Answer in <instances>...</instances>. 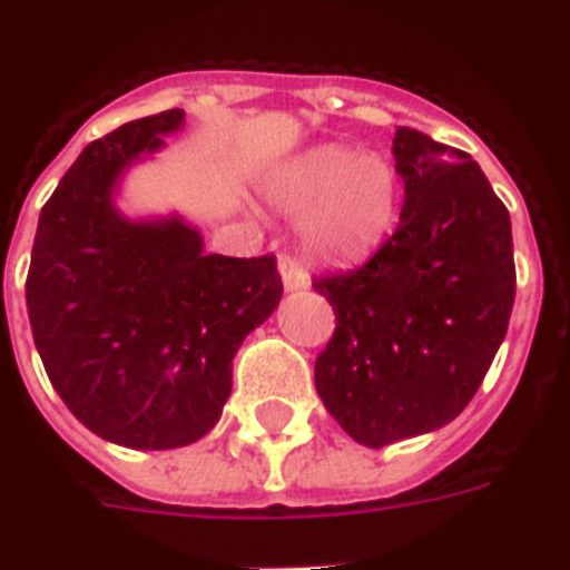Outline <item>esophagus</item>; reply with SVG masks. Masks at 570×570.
<instances>
[{
    "mask_svg": "<svg viewBox=\"0 0 570 570\" xmlns=\"http://www.w3.org/2000/svg\"><path fill=\"white\" fill-rule=\"evenodd\" d=\"M277 272H281V284H284L286 293H298V289H307L309 286V277L304 272L301 263H295L293 257H281L277 263Z\"/></svg>",
    "mask_w": 570,
    "mask_h": 570,
    "instance_id": "34e87169",
    "label": "esophagus"
}]
</instances>
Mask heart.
Returning a JSON list of instances; mask_svg holds the SVG:
<instances>
[{
	"instance_id": "b5f03b06",
	"label": "heart",
	"mask_w": 570,
	"mask_h": 570,
	"mask_svg": "<svg viewBox=\"0 0 570 570\" xmlns=\"http://www.w3.org/2000/svg\"><path fill=\"white\" fill-rule=\"evenodd\" d=\"M272 205L301 216V245L325 263H360L392 234L404 178L381 151L316 146L281 164L266 180Z\"/></svg>"
}]
</instances>
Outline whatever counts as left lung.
Instances as JSON below:
<instances>
[{
  "label": "left lung",
  "instance_id": "1",
  "mask_svg": "<svg viewBox=\"0 0 570 570\" xmlns=\"http://www.w3.org/2000/svg\"><path fill=\"white\" fill-rule=\"evenodd\" d=\"M401 222L372 261L316 281L336 333L316 392L365 448L413 439L469 406L515 301L512 222L471 155L397 128Z\"/></svg>",
  "mask_w": 570,
  "mask_h": 570
}]
</instances>
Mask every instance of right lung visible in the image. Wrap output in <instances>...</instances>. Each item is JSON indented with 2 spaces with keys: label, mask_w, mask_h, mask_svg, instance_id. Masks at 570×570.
<instances>
[{
  "label": "right lung",
  "mask_w": 570,
  "mask_h": 570,
  "mask_svg": "<svg viewBox=\"0 0 570 570\" xmlns=\"http://www.w3.org/2000/svg\"><path fill=\"white\" fill-rule=\"evenodd\" d=\"M184 128V110L90 142L37 222L26 307L60 401L134 451L193 445L219 421L234 357L281 304L275 257L205 252L180 213L128 216L125 175Z\"/></svg>",
  "instance_id": "right-lung-1"
}]
</instances>
